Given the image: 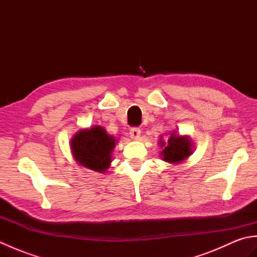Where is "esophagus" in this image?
<instances>
[{
    "instance_id": "esophagus-1",
    "label": "esophagus",
    "mask_w": 257,
    "mask_h": 257,
    "mask_svg": "<svg viewBox=\"0 0 257 257\" xmlns=\"http://www.w3.org/2000/svg\"><path fill=\"white\" fill-rule=\"evenodd\" d=\"M140 134H141V130L137 127L132 128V129H130V132H129L130 137H132V139H134V140H137L140 137Z\"/></svg>"
}]
</instances>
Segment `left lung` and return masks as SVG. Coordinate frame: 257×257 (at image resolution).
<instances>
[{
  "label": "left lung",
  "mask_w": 257,
  "mask_h": 257,
  "mask_svg": "<svg viewBox=\"0 0 257 257\" xmlns=\"http://www.w3.org/2000/svg\"><path fill=\"white\" fill-rule=\"evenodd\" d=\"M162 147L165 143L161 141ZM191 144L187 137H180L174 134L168 140V145L165 147L161 154L163 155V160L171 163H179L183 161L185 158L191 155Z\"/></svg>",
  "instance_id": "1"
}]
</instances>
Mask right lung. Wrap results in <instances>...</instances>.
Segmentation results:
<instances>
[{
    "label": "right lung",
    "instance_id": "1",
    "mask_svg": "<svg viewBox=\"0 0 257 257\" xmlns=\"http://www.w3.org/2000/svg\"><path fill=\"white\" fill-rule=\"evenodd\" d=\"M114 140L99 125L80 130L72 140V151L76 161L94 171L103 172L111 162Z\"/></svg>",
    "mask_w": 257,
    "mask_h": 257
}]
</instances>
